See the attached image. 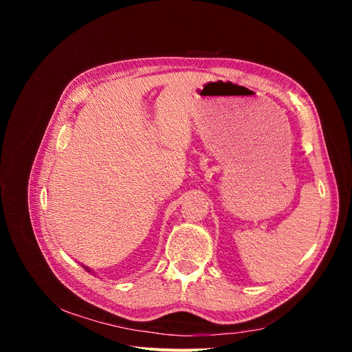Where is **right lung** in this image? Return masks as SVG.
I'll return each instance as SVG.
<instances>
[{"mask_svg":"<svg viewBox=\"0 0 352 352\" xmlns=\"http://www.w3.org/2000/svg\"><path fill=\"white\" fill-rule=\"evenodd\" d=\"M83 269H85V270H88V272H91V270H89V269H88V267H83Z\"/></svg>","mask_w":352,"mask_h":352,"instance_id":"1","label":"right lung"}]
</instances>
